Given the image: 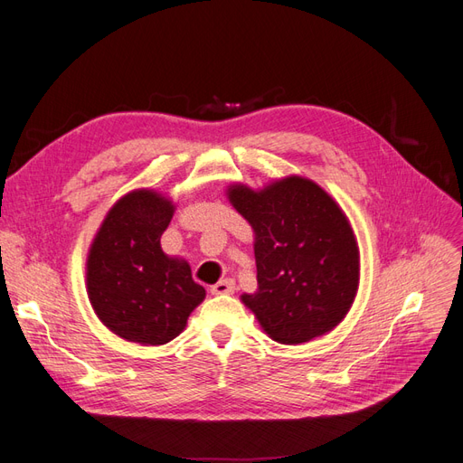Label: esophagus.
Here are the masks:
<instances>
[{
  "instance_id": "obj_1",
  "label": "esophagus",
  "mask_w": 463,
  "mask_h": 463,
  "mask_svg": "<svg viewBox=\"0 0 463 463\" xmlns=\"http://www.w3.org/2000/svg\"><path fill=\"white\" fill-rule=\"evenodd\" d=\"M235 291V282L232 278H226V279H220L218 284L210 286V293L213 296H230V293Z\"/></svg>"
}]
</instances>
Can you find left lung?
Segmentation results:
<instances>
[{
    "label": "left lung",
    "instance_id": "1",
    "mask_svg": "<svg viewBox=\"0 0 463 463\" xmlns=\"http://www.w3.org/2000/svg\"><path fill=\"white\" fill-rule=\"evenodd\" d=\"M230 201L255 230L259 289L241 299L264 332L289 345L330 332L359 284V250L342 208L298 175L259 193L233 185Z\"/></svg>",
    "mask_w": 463,
    "mask_h": 463
}]
</instances>
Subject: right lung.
I'll return each mask as SVG.
<instances>
[{
  "instance_id": "obj_1",
  "label": "right lung",
  "mask_w": 463,
  "mask_h": 463,
  "mask_svg": "<svg viewBox=\"0 0 463 463\" xmlns=\"http://www.w3.org/2000/svg\"><path fill=\"white\" fill-rule=\"evenodd\" d=\"M172 216L174 204L158 193L133 191L109 210L90 247V303L98 318L129 342L174 340L206 296L189 264L164 255L160 247Z\"/></svg>"
}]
</instances>
